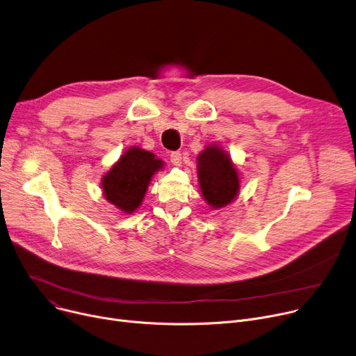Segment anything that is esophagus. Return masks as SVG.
Wrapping results in <instances>:
<instances>
[{"mask_svg":"<svg viewBox=\"0 0 356 356\" xmlns=\"http://www.w3.org/2000/svg\"><path fill=\"white\" fill-rule=\"evenodd\" d=\"M170 161L175 165H180V163H181V153L180 152H172L170 153Z\"/></svg>","mask_w":356,"mask_h":356,"instance_id":"obj_1","label":"esophagus"}]
</instances>
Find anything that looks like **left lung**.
Wrapping results in <instances>:
<instances>
[{"mask_svg": "<svg viewBox=\"0 0 356 356\" xmlns=\"http://www.w3.org/2000/svg\"><path fill=\"white\" fill-rule=\"evenodd\" d=\"M196 163L200 192L207 204L211 209L230 204L239 193L241 177L229 154L218 145H209Z\"/></svg>", "mask_w": 356, "mask_h": 356, "instance_id": "obj_1", "label": "left lung"}]
</instances>
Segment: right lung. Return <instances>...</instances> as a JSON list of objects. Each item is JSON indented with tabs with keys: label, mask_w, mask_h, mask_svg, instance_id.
Instances as JSON below:
<instances>
[{
	"label": "right lung",
	"mask_w": 356,
	"mask_h": 356,
	"mask_svg": "<svg viewBox=\"0 0 356 356\" xmlns=\"http://www.w3.org/2000/svg\"><path fill=\"white\" fill-rule=\"evenodd\" d=\"M163 168V160L153 153L137 146L127 149L102 177L106 200L131 215L143 202L152 177Z\"/></svg>",
	"instance_id": "obj_1"
}]
</instances>
